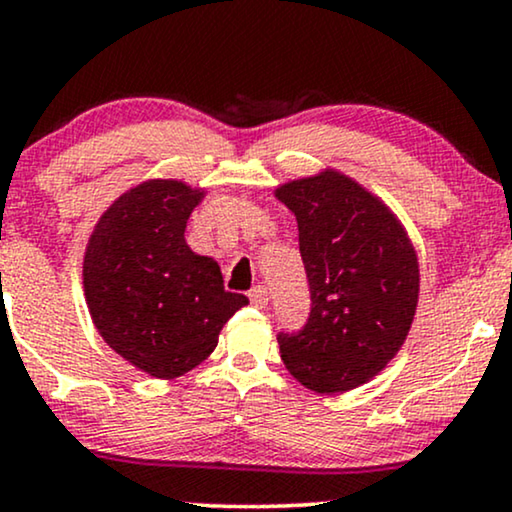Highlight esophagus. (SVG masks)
I'll use <instances>...</instances> for the list:
<instances>
[{
    "label": "esophagus",
    "mask_w": 512,
    "mask_h": 512,
    "mask_svg": "<svg viewBox=\"0 0 512 512\" xmlns=\"http://www.w3.org/2000/svg\"><path fill=\"white\" fill-rule=\"evenodd\" d=\"M248 297H250V302H252V307H257V309H262V307H267V302H269V293H267V288H262V286H255L248 293Z\"/></svg>",
    "instance_id": "34e87169"
}]
</instances>
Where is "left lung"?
Segmentation results:
<instances>
[{"label": "left lung", "mask_w": 512, "mask_h": 512, "mask_svg": "<svg viewBox=\"0 0 512 512\" xmlns=\"http://www.w3.org/2000/svg\"><path fill=\"white\" fill-rule=\"evenodd\" d=\"M293 212L312 309L297 333H278L281 359L307 390L338 394L383 371L409 335L418 257L404 226L371 191L326 170L278 186Z\"/></svg>", "instance_id": "1"}]
</instances>
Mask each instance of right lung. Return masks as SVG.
<instances>
[{
	"mask_svg": "<svg viewBox=\"0 0 512 512\" xmlns=\"http://www.w3.org/2000/svg\"><path fill=\"white\" fill-rule=\"evenodd\" d=\"M203 191L148 179L103 212L84 252V297L101 338L153 378L205 361L248 297L224 290L219 264L196 255L184 231Z\"/></svg>",
	"mask_w": 512,
	"mask_h": 512,
	"instance_id": "right-lung-1",
	"label": "right lung"
}]
</instances>
